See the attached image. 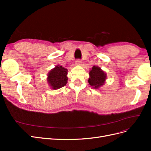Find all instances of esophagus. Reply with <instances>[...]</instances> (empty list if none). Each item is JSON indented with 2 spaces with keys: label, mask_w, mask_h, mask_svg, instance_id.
I'll list each match as a JSON object with an SVG mask.
<instances>
[{
  "label": "esophagus",
  "mask_w": 151,
  "mask_h": 151,
  "mask_svg": "<svg viewBox=\"0 0 151 151\" xmlns=\"http://www.w3.org/2000/svg\"><path fill=\"white\" fill-rule=\"evenodd\" d=\"M76 65H82V62L81 60H77L76 61Z\"/></svg>",
  "instance_id": "esophagus-1"
}]
</instances>
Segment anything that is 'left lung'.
I'll return each instance as SVG.
<instances>
[{
  "instance_id": "obj_1",
  "label": "left lung",
  "mask_w": 151,
  "mask_h": 151,
  "mask_svg": "<svg viewBox=\"0 0 151 151\" xmlns=\"http://www.w3.org/2000/svg\"><path fill=\"white\" fill-rule=\"evenodd\" d=\"M88 83L93 88L98 89L103 86L106 79V74L98 66H93L89 70Z\"/></svg>"
}]
</instances>
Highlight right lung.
<instances>
[{"label": "right lung", "instance_id": "add662e5", "mask_svg": "<svg viewBox=\"0 0 151 151\" xmlns=\"http://www.w3.org/2000/svg\"><path fill=\"white\" fill-rule=\"evenodd\" d=\"M68 70L62 65H57L48 73L47 83L53 90L58 89L65 86L68 81Z\"/></svg>", "mask_w": 151, "mask_h": 151}]
</instances>
